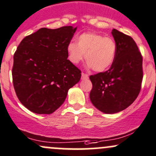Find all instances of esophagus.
<instances>
[{"instance_id": "esophagus-1", "label": "esophagus", "mask_w": 156, "mask_h": 156, "mask_svg": "<svg viewBox=\"0 0 156 156\" xmlns=\"http://www.w3.org/2000/svg\"><path fill=\"white\" fill-rule=\"evenodd\" d=\"M88 78H89V76H88V75H87V74H81V78H82V79H87Z\"/></svg>"}]
</instances>
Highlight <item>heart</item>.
Listing matches in <instances>:
<instances>
[{
    "mask_svg": "<svg viewBox=\"0 0 156 156\" xmlns=\"http://www.w3.org/2000/svg\"><path fill=\"white\" fill-rule=\"evenodd\" d=\"M117 46L111 37L97 33H83L76 38V42L67 45L69 59L78 64L86 58L88 68L98 73L105 72L111 67L116 59Z\"/></svg>",
    "mask_w": 156,
    "mask_h": 156,
    "instance_id": "b5f03b06",
    "label": "heart"
}]
</instances>
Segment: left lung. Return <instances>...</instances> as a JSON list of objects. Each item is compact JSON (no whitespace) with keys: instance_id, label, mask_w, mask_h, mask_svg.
Listing matches in <instances>:
<instances>
[{"instance_id":"obj_1","label":"left lung","mask_w":156,"mask_h":156,"mask_svg":"<svg viewBox=\"0 0 156 156\" xmlns=\"http://www.w3.org/2000/svg\"><path fill=\"white\" fill-rule=\"evenodd\" d=\"M111 34L117 46L114 63L108 71L90 76L92 104L109 114L123 111L134 102L143 79V58L134 39L116 29Z\"/></svg>"}]
</instances>
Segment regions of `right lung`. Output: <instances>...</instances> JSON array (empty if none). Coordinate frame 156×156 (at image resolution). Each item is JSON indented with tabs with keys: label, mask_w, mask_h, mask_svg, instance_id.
Here are the masks:
<instances>
[{
	"label": "right lung",
	"mask_w": 156,
	"mask_h": 156,
	"mask_svg": "<svg viewBox=\"0 0 156 156\" xmlns=\"http://www.w3.org/2000/svg\"><path fill=\"white\" fill-rule=\"evenodd\" d=\"M73 26L42 27L24 37L13 57L12 82L21 103L32 112L50 114L79 82L81 71L67 59Z\"/></svg>",
	"instance_id": "right-lung-1"
}]
</instances>
